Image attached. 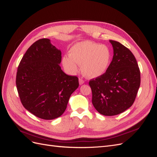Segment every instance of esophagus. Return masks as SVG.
Listing matches in <instances>:
<instances>
[{
    "label": "esophagus",
    "instance_id": "esophagus-1",
    "mask_svg": "<svg viewBox=\"0 0 157 157\" xmlns=\"http://www.w3.org/2000/svg\"><path fill=\"white\" fill-rule=\"evenodd\" d=\"M84 82H85V81L82 78H79V84L80 85H82V84H84Z\"/></svg>",
    "mask_w": 157,
    "mask_h": 157
}]
</instances>
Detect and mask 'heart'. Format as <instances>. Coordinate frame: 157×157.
I'll return each instance as SVG.
<instances>
[{
    "label": "heart",
    "mask_w": 157,
    "mask_h": 157,
    "mask_svg": "<svg viewBox=\"0 0 157 157\" xmlns=\"http://www.w3.org/2000/svg\"><path fill=\"white\" fill-rule=\"evenodd\" d=\"M111 60L112 52L108 46L82 41L72 46L69 55L64 56L62 62L64 68L71 74L77 72L79 64L84 75L94 78L107 71Z\"/></svg>",
    "instance_id": "1"
}]
</instances>
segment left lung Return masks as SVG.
<instances>
[{
    "mask_svg": "<svg viewBox=\"0 0 157 157\" xmlns=\"http://www.w3.org/2000/svg\"><path fill=\"white\" fill-rule=\"evenodd\" d=\"M113 57L107 71L89 85L92 102L105 116H114L129 109L135 100L140 83V70L135 56L124 45L110 40Z\"/></svg>",
    "mask_w": 157,
    "mask_h": 157,
    "instance_id": "left-lung-1",
    "label": "left lung"
}]
</instances>
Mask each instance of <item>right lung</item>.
<instances>
[{
	"label": "right lung",
	"mask_w": 157,
	"mask_h": 157,
	"mask_svg": "<svg viewBox=\"0 0 157 157\" xmlns=\"http://www.w3.org/2000/svg\"><path fill=\"white\" fill-rule=\"evenodd\" d=\"M60 62V50L50 39H42L28 48L18 67L16 85L22 104L42 119L62 115L79 85L76 76L62 71Z\"/></svg>",
	"instance_id": "1"
}]
</instances>
